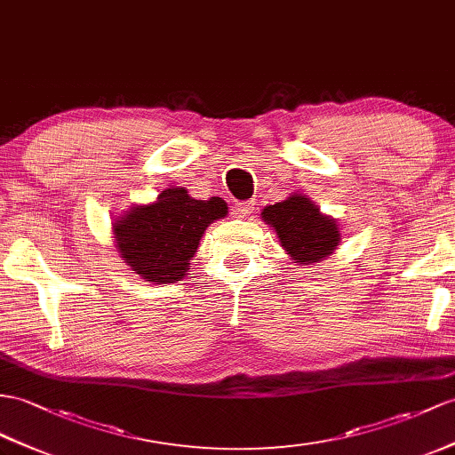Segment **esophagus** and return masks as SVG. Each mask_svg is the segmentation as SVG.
Segmentation results:
<instances>
[{
	"instance_id": "1",
	"label": "esophagus",
	"mask_w": 455,
	"mask_h": 455,
	"mask_svg": "<svg viewBox=\"0 0 455 455\" xmlns=\"http://www.w3.org/2000/svg\"><path fill=\"white\" fill-rule=\"evenodd\" d=\"M252 212H254V203H239V204H235V206H234V214H235V218L247 220Z\"/></svg>"
}]
</instances>
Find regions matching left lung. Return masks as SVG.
I'll return each instance as SVG.
<instances>
[{
    "label": "left lung",
    "instance_id": "1",
    "mask_svg": "<svg viewBox=\"0 0 455 455\" xmlns=\"http://www.w3.org/2000/svg\"><path fill=\"white\" fill-rule=\"evenodd\" d=\"M260 218L274 229L282 249L299 268L331 257L341 243L338 221L320 212L303 193H291L285 201L266 206Z\"/></svg>",
    "mask_w": 455,
    "mask_h": 455
}]
</instances>
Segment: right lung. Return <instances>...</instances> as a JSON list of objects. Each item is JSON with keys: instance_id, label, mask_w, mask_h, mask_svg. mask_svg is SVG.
I'll list each match as a JSON object with an SVG mask.
<instances>
[{"instance_id": "add662e5", "label": "right lung", "mask_w": 455, "mask_h": 455, "mask_svg": "<svg viewBox=\"0 0 455 455\" xmlns=\"http://www.w3.org/2000/svg\"><path fill=\"white\" fill-rule=\"evenodd\" d=\"M226 216L220 196L196 201L185 187H170L156 201L119 214L112 221L114 243L121 260L144 282L173 283L189 272L206 228Z\"/></svg>"}]
</instances>
